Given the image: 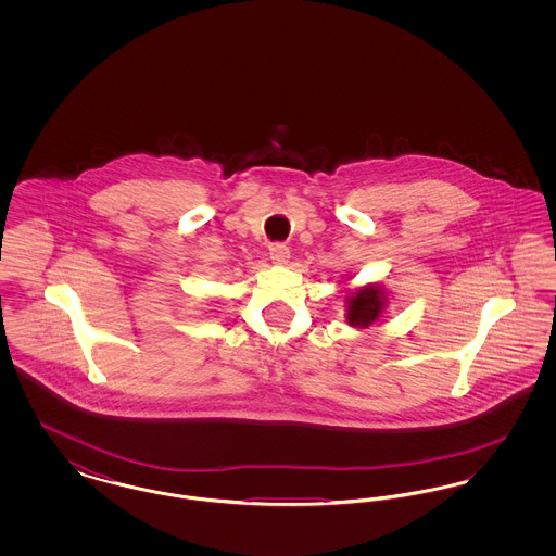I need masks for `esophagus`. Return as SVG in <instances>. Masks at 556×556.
I'll use <instances>...</instances> for the list:
<instances>
[{
	"label": "esophagus",
	"mask_w": 556,
	"mask_h": 556,
	"mask_svg": "<svg viewBox=\"0 0 556 556\" xmlns=\"http://www.w3.org/2000/svg\"><path fill=\"white\" fill-rule=\"evenodd\" d=\"M268 254H270V261L277 265H286L290 261V248L286 243H273L268 248Z\"/></svg>",
	"instance_id": "34e87169"
}]
</instances>
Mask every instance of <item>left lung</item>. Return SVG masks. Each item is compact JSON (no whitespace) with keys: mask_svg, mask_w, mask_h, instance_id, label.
Masks as SVG:
<instances>
[{"mask_svg":"<svg viewBox=\"0 0 556 556\" xmlns=\"http://www.w3.org/2000/svg\"><path fill=\"white\" fill-rule=\"evenodd\" d=\"M383 308H386V291L381 290L377 283H369L348 298L345 320L352 327L365 329L370 323L381 317Z\"/></svg>","mask_w":556,"mask_h":556,"instance_id":"1","label":"left lung"}]
</instances>
